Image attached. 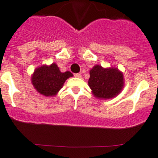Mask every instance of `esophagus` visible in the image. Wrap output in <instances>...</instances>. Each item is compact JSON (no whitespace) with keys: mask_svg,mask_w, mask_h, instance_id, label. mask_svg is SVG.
I'll use <instances>...</instances> for the list:
<instances>
[{"mask_svg":"<svg viewBox=\"0 0 158 158\" xmlns=\"http://www.w3.org/2000/svg\"><path fill=\"white\" fill-rule=\"evenodd\" d=\"M81 76H82V75H81V73H75L74 74L75 77H77V78H80Z\"/></svg>","mask_w":158,"mask_h":158,"instance_id":"1","label":"esophagus"}]
</instances>
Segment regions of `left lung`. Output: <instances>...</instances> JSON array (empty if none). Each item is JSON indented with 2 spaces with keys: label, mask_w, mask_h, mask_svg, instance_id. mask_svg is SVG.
Listing matches in <instances>:
<instances>
[{
  "label": "left lung",
  "mask_w": 158,
  "mask_h": 158,
  "mask_svg": "<svg viewBox=\"0 0 158 158\" xmlns=\"http://www.w3.org/2000/svg\"><path fill=\"white\" fill-rule=\"evenodd\" d=\"M89 85L95 97L111 98L122 90L123 76L117 68L104 69L96 65L90 70Z\"/></svg>",
  "instance_id": "1"
}]
</instances>
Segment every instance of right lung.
Returning a JSON list of instances; mask_svg holds the SVG:
<instances>
[{"label": "right lung", "instance_id": "1", "mask_svg": "<svg viewBox=\"0 0 158 158\" xmlns=\"http://www.w3.org/2000/svg\"><path fill=\"white\" fill-rule=\"evenodd\" d=\"M73 76L69 71L61 73L57 64L42 66L35 70L31 82L35 89L44 96H54L62 89L68 78Z\"/></svg>", "mask_w": 158, "mask_h": 158}]
</instances>
